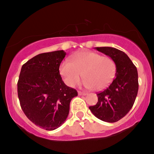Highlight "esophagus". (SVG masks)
<instances>
[{
	"label": "esophagus",
	"instance_id": "obj_1",
	"mask_svg": "<svg viewBox=\"0 0 154 154\" xmlns=\"http://www.w3.org/2000/svg\"><path fill=\"white\" fill-rule=\"evenodd\" d=\"M78 94L80 95H81V96H85V95H86V93H85V92H82V91H78Z\"/></svg>",
	"mask_w": 154,
	"mask_h": 154
}]
</instances>
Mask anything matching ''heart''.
<instances>
[{"label":"heart","instance_id":"1","mask_svg":"<svg viewBox=\"0 0 154 154\" xmlns=\"http://www.w3.org/2000/svg\"><path fill=\"white\" fill-rule=\"evenodd\" d=\"M59 72L65 83L69 87L77 85L82 76L85 88L101 90L113 80L116 65L110 57L83 51L73 56L72 62L65 60L61 63Z\"/></svg>","mask_w":154,"mask_h":154}]
</instances>
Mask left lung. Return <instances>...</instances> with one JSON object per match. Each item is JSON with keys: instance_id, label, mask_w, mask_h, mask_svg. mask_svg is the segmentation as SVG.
<instances>
[{"instance_id": "8db88e82", "label": "left lung", "mask_w": 154, "mask_h": 154, "mask_svg": "<svg viewBox=\"0 0 154 154\" xmlns=\"http://www.w3.org/2000/svg\"><path fill=\"white\" fill-rule=\"evenodd\" d=\"M115 61V78L109 86L97 94L98 102L89 109L97 118L115 122L123 118L133 107L139 89L138 73L128 56L113 47H96Z\"/></svg>"}]
</instances>
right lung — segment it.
<instances>
[{"label":"right lung","mask_w":154,"mask_h":154,"mask_svg":"<svg viewBox=\"0 0 154 154\" xmlns=\"http://www.w3.org/2000/svg\"><path fill=\"white\" fill-rule=\"evenodd\" d=\"M63 50L42 53L23 65L17 82V94L26 116L47 131L64 123L70 103L77 91L63 81L59 68L66 56Z\"/></svg>","instance_id":"add662e5"}]
</instances>
